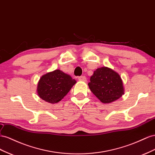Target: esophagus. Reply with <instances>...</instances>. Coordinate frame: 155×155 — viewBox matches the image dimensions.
<instances>
[{
  "label": "esophagus",
  "mask_w": 155,
  "mask_h": 155,
  "mask_svg": "<svg viewBox=\"0 0 155 155\" xmlns=\"http://www.w3.org/2000/svg\"><path fill=\"white\" fill-rule=\"evenodd\" d=\"M78 80L81 81H86V77L85 76H81V77H78Z\"/></svg>",
  "instance_id": "esophagus-1"
}]
</instances>
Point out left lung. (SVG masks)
Segmentation results:
<instances>
[{"label":"left lung","instance_id":"left-lung-1","mask_svg":"<svg viewBox=\"0 0 155 155\" xmlns=\"http://www.w3.org/2000/svg\"><path fill=\"white\" fill-rule=\"evenodd\" d=\"M88 86L101 102L110 103L124 94L123 82L119 74L107 67L98 68L90 77Z\"/></svg>","mask_w":155,"mask_h":155}]
</instances>
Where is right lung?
<instances>
[{"label":"right lung","mask_w":155,"mask_h":155,"mask_svg":"<svg viewBox=\"0 0 155 155\" xmlns=\"http://www.w3.org/2000/svg\"><path fill=\"white\" fill-rule=\"evenodd\" d=\"M70 75L56 69L43 75L38 84V94L46 102L58 103L76 83Z\"/></svg>","instance_id":"right-lung-1"}]
</instances>
